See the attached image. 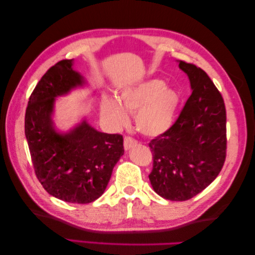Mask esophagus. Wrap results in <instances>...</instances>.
I'll return each mask as SVG.
<instances>
[{"mask_svg": "<svg viewBox=\"0 0 255 255\" xmlns=\"http://www.w3.org/2000/svg\"><path fill=\"white\" fill-rule=\"evenodd\" d=\"M136 144V140L133 139L131 136H125L124 137V149L125 150H130L131 148L134 147Z\"/></svg>", "mask_w": 255, "mask_h": 255, "instance_id": "34e87169", "label": "esophagus"}]
</instances>
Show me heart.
<instances>
[{
  "label": "heart",
  "mask_w": 255,
  "mask_h": 255,
  "mask_svg": "<svg viewBox=\"0 0 255 255\" xmlns=\"http://www.w3.org/2000/svg\"><path fill=\"white\" fill-rule=\"evenodd\" d=\"M160 79H150L119 96V101L111 97L102 100V115L108 123L120 127L127 123V112L134 114L137 131L147 136H157L172 127L179 105L176 90L166 88Z\"/></svg>",
  "instance_id": "b5f03b06"
}]
</instances>
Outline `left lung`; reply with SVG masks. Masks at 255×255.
I'll return each mask as SVG.
<instances>
[{
  "label": "left lung",
  "mask_w": 255,
  "mask_h": 255,
  "mask_svg": "<svg viewBox=\"0 0 255 255\" xmlns=\"http://www.w3.org/2000/svg\"><path fill=\"white\" fill-rule=\"evenodd\" d=\"M192 94L168 130L149 142L153 191L172 201L195 197L214 182L226 159V108L202 69L179 61Z\"/></svg>",
  "instance_id": "1"
}]
</instances>
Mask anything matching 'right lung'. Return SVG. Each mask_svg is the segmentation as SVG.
<instances>
[{
    "label": "right lung",
    "mask_w": 255,
    "mask_h": 255,
    "mask_svg": "<svg viewBox=\"0 0 255 255\" xmlns=\"http://www.w3.org/2000/svg\"><path fill=\"white\" fill-rule=\"evenodd\" d=\"M73 60L48 69L29 97L24 134L33 169L44 189L62 201L85 204L98 199L123 156V136L95 130L82 121L70 132L54 128L52 114L57 96L85 83Z\"/></svg>",
    "instance_id": "obj_1"
}]
</instances>
